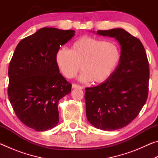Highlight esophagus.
I'll return each mask as SVG.
<instances>
[{
	"label": "esophagus",
	"mask_w": 158,
	"mask_h": 158,
	"mask_svg": "<svg viewBox=\"0 0 158 158\" xmlns=\"http://www.w3.org/2000/svg\"><path fill=\"white\" fill-rule=\"evenodd\" d=\"M73 89H84V87L81 86V85H80L79 84H73Z\"/></svg>",
	"instance_id": "obj_1"
}]
</instances>
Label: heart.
<instances>
[{
    "instance_id": "obj_1",
    "label": "heart",
    "mask_w": 158,
    "mask_h": 158,
    "mask_svg": "<svg viewBox=\"0 0 158 158\" xmlns=\"http://www.w3.org/2000/svg\"><path fill=\"white\" fill-rule=\"evenodd\" d=\"M121 52L116 44L90 36L79 37L71 44L70 49L60 48L55 60L58 68L66 78L72 79L80 69L79 79L101 84L106 81L121 60Z\"/></svg>"
}]
</instances>
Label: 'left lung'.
<instances>
[{"instance_id": "left-lung-1", "label": "left lung", "mask_w": 158, "mask_h": 158, "mask_svg": "<svg viewBox=\"0 0 158 158\" xmlns=\"http://www.w3.org/2000/svg\"><path fill=\"white\" fill-rule=\"evenodd\" d=\"M97 34L115 37L121 46V57L106 81L85 89V113L94 127L116 130L132 122L145 105L148 93V60L141 42L124 29L99 30Z\"/></svg>"}]
</instances>
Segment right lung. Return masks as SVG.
Here are the masks:
<instances>
[{"label":"right lung","mask_w":158,"mask_h":158,"mask_svg":"<svg viewBox=\"0 0 158 158\" xmlns=\"http://www.w3.org/2000/svg\"><path fill=\"white\" fill-rule=\"evenodd\" d=\"M74 32L40 29L21 40L10 60L7 89L10 104L18 118L38 132L58 124V102L71 91L72 84L59 73L55 56Z\"/></svg>","instance_id":"obj_1"}]
</instances>
